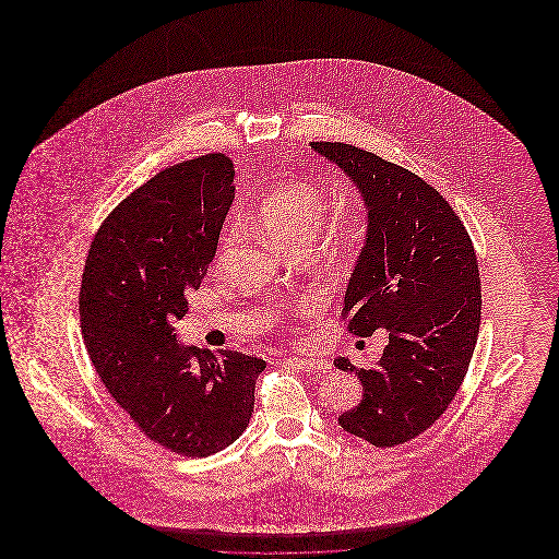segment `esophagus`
I'll use <instances>...</instances> for the list:
<instances>
[{"instance_id": "34e87169", "label": "esophagus", "mask_w": 559, "mask_h": 559, "mask_svg": "<svg viewBox=\"0 0 559 559\" xmlns=\"http://www.w3.org/2000/svg\"><path fill=\"white\" fill-rule=\"evenodd\" d=\"M285 365L306 372H326L331 369L329 362H324L320 358H295V356H287Z\"/></svg>"}]
</instances>
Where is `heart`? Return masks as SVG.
<instances>
[{"label": "heart", "instance_id": "1", "mask_svg": "<svg viewBox=\"0 0 559 559\" xmlns=\"http://www.w3.org/2000/svg\"><path fill=\"white\" fill-rule=\"evenodd\" d=\"M324 213L319 188L297 182L272 192L260 207V224L270 239L283 247L297 240H312Z\"/></svg>", "mask_w": 559, "mask_h": 559}]
</instances>
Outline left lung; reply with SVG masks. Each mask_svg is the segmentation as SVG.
I'll return each instance as SVG.
<instances>
[{
  "label": "left lung",
  "mask_w": 559,
  "mask_h": 559,
  "mask_svg": "<svg viewBox=\"0 0 559 559\" xmlns=\"http://www.w3.org/2000/svg\"><path fill=\"white\" fill-rule=\"evenodd\" d=\"M358 188L367 207V240L347 283V331L388 333L371 369L340 356L356 372L362 400L340 426L372 447L417 438L449 408L479 333L478 258L449 201L424 178L344 142H310Z\"/></svg>",
  "instance_id": "8db88e82"
}]
</instances>
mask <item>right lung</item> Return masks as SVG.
Listing matches in <instances>:
<instances>
[{"label":"right lung","mask_w":559,"mask_h":559,"mask_svg":"<svg viewBox=\"0 0 559 559\" xmlns=\"http://www.w3.org/2000/svg\"><path fill=\"white\" fill-rule=\"evenodd\" d=\"M222 153L135 188L100 224L81 278V335L108 394L163 449L210 456L249 426L266 362L178 344L176 322L215 258L235 199Z\"/></svg>","instance_id":"add662e5"}]
</instances>
